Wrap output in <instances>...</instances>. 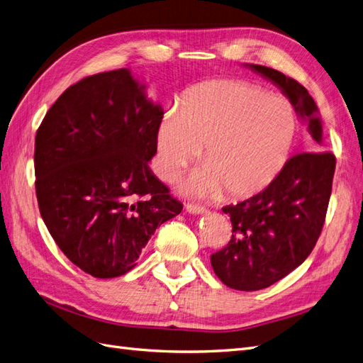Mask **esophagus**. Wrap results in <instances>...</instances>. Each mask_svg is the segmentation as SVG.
Masks as SVG:
<instances>
[{
  "mask_svg": "<svg viewBox=\"0 0 363 363\" xmlns=\"http://www.w3.org/2000/svg\"><path fill=\"white\" fill-rule=\"evenodd\" d=\"M186 212H189L192 215H203L207 212V208L199 204H186Z\"/></svg>",
  "mask_w": 363,
  "mask_h": 363,
  "instance_id": "1",
  "label": "esophagus"
}]
</instances>
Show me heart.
Masks as SVG:
<instances>
[{
	"label": "heart",
	"mask_w": 363,
	"mask_h": 363,
	"mask_svg": "<svg viewBox=\"0 0 363 363\" xmlns=\"http://www.w3.org/2000/svg\"><path fill=\"white\" fill-rule=\"evenodd\" d=\"M296 131L298 119L286 96L244 80H212L188 92L180 111L163 115L156 167L162 179L174 180L206 147L207 167L189 175L184 192L207 196L225 189L242 199L281 172Z\"/></svg>",
	"instance_id": "heart-1"
}]
</instances>
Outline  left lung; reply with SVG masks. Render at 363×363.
Segmentation results:
<instances>
[{
	"instance_id": "left-lung-1",
	"label": "left lung",
	"mask_w": 363,
	"mask_h": 363,
	"mask_svg": "<svg viewBox=\"0 0 363 363\" xmlns=\"http://www.w3.org/2000/svg\"><path fill=\"white\" fill-rule=\"evenodd\" d=\"M245 67L279 87L313 140L323 145L321 118L306 87L272 68ZM335 167L332 152H301L265 189L225 206L223 212L230 216L233 235L225 248L211 256L218 279L232 289L259 291L300 267L321 235Z\"/></svg>"
}]
</instances>
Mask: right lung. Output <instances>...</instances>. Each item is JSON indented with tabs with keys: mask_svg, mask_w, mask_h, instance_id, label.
<instances>
[{
	"mask_svg": "<svg viewBox=\"0 0 363 363\" xmlns=\"http://www.w3.org/2000/svg\"><path fill=\"white\" fill-rule=\"evenodd\" d=\"M127 68L69 86L36 133L40 216L74 265L96 279L133 269L151 235L183 204L148 167L160 104Z\"/></svg>",
	"mask_w": 363,
	"mask_h": 363,
	"instance_id": "right-lung-1",
	"label": "right lung"
}]
</instances>
